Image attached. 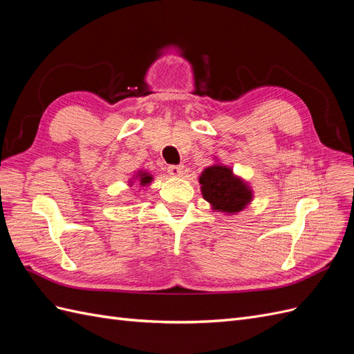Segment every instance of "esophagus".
Returning a JSON list of instances; mask_svg holds the SVG:
<instances>
[{
    "mask_svg": "<svg viewBox=\"0 0 354 354\" xmlns=\"http://www.w3.org/2000/svg\"><path fill=\"white\" fill-rule=\"evenodd\" d=\"M183 171H185L183 165H169L168 167V174L173 177H181L183 176Z\"/></svg>",
    "mask_w": 354,
    "mask_h": 354,
    "instance_id": "34e87169",
    "label": "esophagus"
}]
</instances>
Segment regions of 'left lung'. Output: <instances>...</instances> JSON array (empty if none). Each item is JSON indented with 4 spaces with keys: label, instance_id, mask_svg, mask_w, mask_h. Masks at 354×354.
<instances>
[{
    "label": "left lung",
    "instance_id": "left-lung-1",
    "mask_svg": "<svg viewBox=\"0 0 354 354\" xmlns=\"http://www.w3.org/2000/svg\"><path fill=\"white\" fill-rule=\"evenodd\" d=\"M202 196L211 209L227 216H234L250 205L254 198V190L250 183L233 173L227 165L216 164L207 167L199 176Z\"/></svg>",
    "mask_w": 354,
    "mask_h": 354
}]
</instances>
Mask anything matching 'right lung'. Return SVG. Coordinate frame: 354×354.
Masks as SVG:
<instances>
[{
	"label": "right lung",
	"mask_w": 354,
	"mask_h": 354,
	"mask_svg": "<svg viewBox=\"0 0 354 354\" xmlns=\"http://www.w3.org/2000/svg\"><path fill=\"white\" fill-rule=\"evenodd\" d=\"M134 181H137V183L140 185V187H146L153 181V176L151 173H147V171H145V169H138L134 174V177L130 178V186L134 185Z\"/></svg>",
	"instance_id": "add662e5"
}]
</instances>
